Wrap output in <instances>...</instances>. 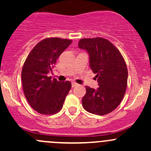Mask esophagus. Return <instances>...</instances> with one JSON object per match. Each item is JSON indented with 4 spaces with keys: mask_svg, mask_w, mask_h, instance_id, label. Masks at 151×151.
Masks as SVG:
<instances>
[{
    "mask_svg": "<svg viewBox=\"0 0 151 151\" xmlns=\"http://www.w3.org/2000/svg\"><path fill=\"white\" fill-rule=\"evenodd\" d=\"M71 85H72V87H73V88H74V87H75V86H77V85H78V84H77V83H74V82H72V83H71Z\"/></svg>",
    "mask_w": 151,
    "mask_h": 151,
    "instance_id": "obj_1",
    "label": "esophagus"
}]
</instances>
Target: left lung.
I'll list each match as a JSON object with an SVG mask.
<instances>
[{
    "label": "left lung",
    "mask_w": 151,
    "mask_h": 151,
    "mask_svg": "<svg viewBox=\"0 0 151 151\" xmlns=\"http://www.w3.org/2000/svg\"><path fill=\"white\" fill-rule=\"evenodd\" d=\"M78 46L89 55L90 67L99 83L96 90L85 86L82 103L90 113L104 115L121 104L127 87L128 70L119 50L101 37L82 39Z\"/></svg>",
    "instance_id": "obj_1"
}]
</instances>
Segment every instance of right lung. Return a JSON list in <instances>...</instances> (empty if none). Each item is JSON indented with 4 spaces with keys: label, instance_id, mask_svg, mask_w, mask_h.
I'll return each mask as SVG.
<instances>
[{
    "label": "right lung",
    "instance_id": "obj_1",
    "mask_svg": "<svg viewBox=\"0 0 151 151\" xmlns=\"http://www.w3.org/2000/svg\"><path fill=\"white\" fill-rule=\"evenodd\" d=\"M71 42L60 38L43 39L33 47L24 63L21 74L24 94L31 107L39 113L52 115L63 107L71 83L52 80L47 74Z\"/></svg>",
    "mask_w": 151,
    "mask_h": 151
}]
</instances>
